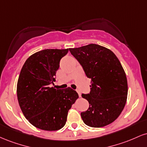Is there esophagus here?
<instances>
[{
	"label": "esophagus",
	"instance_id": "obj_1",
	"mask_svg": "<svg viewBox=\"0 0 147 147\" xmlns=\"http://www.w3.org/2000/svg\"><path fill=\"white\" fill-rule=\"evenodd\" d=\"M77 93L79 94V97H81V96H82V94H81V92H80V91H79V90H77Z\"/></svg>",
	"mask_w": 147,
	"mask_h": 147
}]
</instances>
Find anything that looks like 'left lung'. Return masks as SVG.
Returning a JSON list of instances; mask_svg holds the SVG:
<instances>
[{
  "label": "left lung",
  "instance_id": "8db88e82",
  "mask_svg": "<svg viewBox=\"0 0 147 147\" xmlns=\"http://www.w3.org/2000/svg\"><path fill=\"white\" fill-rule=\"evenodd\" d=\"M69 50L91 79L90 93L82 95L89 102L88 110L81 113L84 122L95 128L109 125L119 117L127 99V79L122 64L102 45L91 43Z\"/></svg>",
  "mask_w": 147,
  "mask_h": 147
}]
</instances>
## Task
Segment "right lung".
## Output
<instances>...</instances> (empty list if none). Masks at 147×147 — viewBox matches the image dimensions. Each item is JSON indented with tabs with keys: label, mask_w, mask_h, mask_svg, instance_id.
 Wrapping results in <instances>:
<instances>
[{
	"label": "right lung",
	"mask_w": 147,
	"mask_h": 147,
	"mask_svg": "<svg viewBox=\"0 0 147 147\" xmlns=\"http://www.w3.org/2000/svg\"><path fill=\"white\" fill-rule=\"evenodd\" d=\"M68 49H46L25 61L17 82L18 104L23 115L34 126L45 131L63 128L68 111L79 98L71 88L55 89L51 84L59 68L60 60Z\"/></svg>",
	"instance_id": "add662e5"
}]
</instances>
